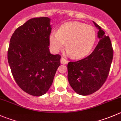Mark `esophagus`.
Listing matches in <instances>:
<instances>
[{
    "instance_id": "34e87169",
    "label": "esophagus",
    "mask_w": 121,
    "mask_h": 121,
    "mask_svg": "<svg viewBox=\"0 0 121 121\" xmlns=\"http://www.w3.org/2000/svg\"><path fill=\"white\" fill-rule=\"evenodd\" d=\"M60 62H61V64H67V63H68V61L65 58H63V57H61V58Z\"/></svg>"
}]
</instances>
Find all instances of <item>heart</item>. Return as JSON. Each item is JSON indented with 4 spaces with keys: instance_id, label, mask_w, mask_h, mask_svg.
Masks as SVG:
<instances>
[{
    "instance_id": "obj_1",
    "label": "heart",
    "mask_w": 121,
    "mask_h": 121,
    "mask_svg": "<svg viewBox=\"0 0 121 121\" xmlns=\"http://www.w3.org/2000/svg\"><path fill=\"white\" fill-rule=\"evenodd\" d=\"M96 34L94 28L85 23L69 22L60 27L57 33L50 35L51 48L57 52L64 48L74 58L85 57L93 48Z\"/></svg>"
}]
</instances>
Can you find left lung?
Listing matches in <instances>:
<instances>
[{
	"label": "left lung",
	"mask_w": 121,
	"mask_h": 121,
	"mask_svg": "<svg viewBox=\"0 0 121 121\" xmlns=\"http://www.w3.org/2000/svg\"><path fill=\"white\" fill-rule=\"evenodd\" d=\"M93 23L99 29L98 45L87 57L67 64L70 86L76 93L83 96L92 94L102 86L108 78L113 59L109 37L105 35L100 26Z\"/></svg>",
	"instance_id": "1"
}]
</instances>
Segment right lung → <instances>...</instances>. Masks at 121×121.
I'll return each instance as SVG.
<instances>
[{"label":"right lung","mask_w":121,"mask_h":121,"mask_svg":"<svg viewBox=\"0 0 121 121\" xmlns=\"http://www.w3.org/2000/svg\"><path fill=\"white\" fill-rule=\"evenodd\" d=\"M50 19L35 17L18 27L10 39L8 60L20 88L34 96L46 93L60 65L61 56L50 54Z\"/></svg>","instance_id":"obj_1"}]
</instances>
